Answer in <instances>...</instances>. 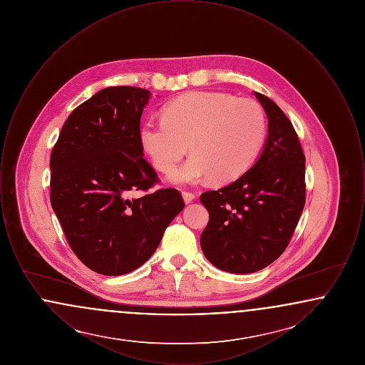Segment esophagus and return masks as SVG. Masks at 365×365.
<instances>
[{
	"label": "esophagus",
	"instance_id": "34e87169",
	"mask_svg": "<svg viewBox=\"0 0 365 365\" xmlns=\"http://www.w3.org/2000/svg\"><path fill=\"white\" fill-rule=\"evenodd\" d=\"M182 195H183V200H185L186 204H190L191 201L195 198V194L191 192V191H183Z\"/></svg>",
	"mask_w": 365,
	"mask_h": 365
}]
</instances>
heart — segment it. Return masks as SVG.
Returning a JSON list of instances; mask_svg holds the SVG:
<instances>
[{
	"label": "heart",
	"instance_id": "obj_1",
	"mask_svg": "<svg viewBox=\"0 0 365 365\" xmlns=\"http://www.w3.org/2000/svg\"><path fill=\"white\" fill-rule=\"evenodd\" d=\"M265 135L267 118L256 101L192 91L165 105L161 120L143 123L139 143L164 174L174 171L190 149L192 156L171 180L194 185L212 176L219 182L241 176L256 160Z\"/></svg>",
	"mask_w": 365,
	"mask_h": 365
}]
</instances>
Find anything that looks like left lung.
<instances>
[{
    "label": "left lung",
    "mask_w": 365,
    "mask_h": 365,
    "mask_svg": "<svg viewBox=\"0 0 365 365\" xmlns=\"http://www.w3.org/2000/svg\"><path fill=\"white\" fill-rule=\"evenodd\" d=\"M255 96L268 118L260 158L235 182L200 197L209 212L202 252L232 274H252L277 260L305 205V155L294 127L272 100Z\"/></svg>",
    "instance_id": "obj_1"
}]
</instances>
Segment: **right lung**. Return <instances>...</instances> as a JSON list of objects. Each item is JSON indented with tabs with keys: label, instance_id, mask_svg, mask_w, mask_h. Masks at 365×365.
<instances>
[{
	"label": "right lung",
	"instance_id": "1",
	"mask_svg": "<svg viewBox=\"0 0 365 365\" xmlns=\"http://www.w3.org/2000/svg\"><path fill=\"white\" fill-rule=\"evenodd\" d=\"M149 97L140 87L100 90L71 112L53 146V210L76 257L106 277L128 274L149 260L185 208L176 189L146 194L158 183L139 143ZM135 190L145 194L133 197Z\"/></svg>",
	"mask_w": 365,
	"mask_h": 365
}]
</instances>
